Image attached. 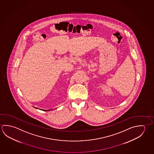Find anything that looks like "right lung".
Returning a JSON list of instances; mask_svg holds the SVG:
<instances>
[{"label":"right lung","mask_w":154,"mask_h":154,"mask_svg":"<svg viewBox=\"0 0 154 154\" xmlns=\"http://www.w3.org/2000/svg\"><path fill=\"white\" fill-rule=\"evenodd\" d=\"M36 108V109H37V108ZM44 111H49V110H43Z\"/></svg>","instance_id":"right-lung-1"}]
</instances>
